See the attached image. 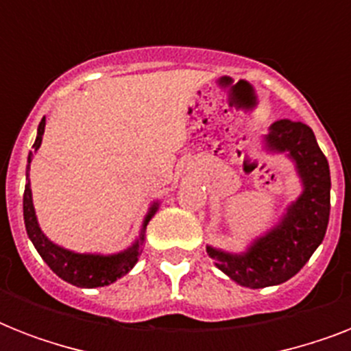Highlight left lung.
Listing matches in <instances>:
<instances>
[{"instance_id":"obj_1","label":"left lung","mask_w":351,"mask_h":351,"mask_svg":"<svg viewBox=\"0 0 351 351\" xmlns=\"http://www.w3.org/2000/svg\"><path fill=\"white\" fill-rule=\"evenodd\" d=\"M266 153H284L295 164L302 191L273 228L251 240L245 251L230 253L208 245L215 266L251 289L277 286L297 275L321 245L330 220V165L302 121L277 120L262 138Z\"/></svg>"}]
</instances>
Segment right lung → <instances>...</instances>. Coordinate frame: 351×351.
<instances>
[{
	"instance_id": "add662e5",
	"label": "right lung",
	"mask_w": 351,
	"mask_h": 351,
	"mask_svg": "<svg viewBox=\"0 0 351 351\" xmlns=\"http://www.w3.org/2000/svg\"><path fill=\"white\" fill-rule=\"evenodd\" d=\"M43 132H45V117L41 118L40 125H38V136H36V142L32 145L34 153L40 149L41 140H43ZM27 162H29V165H27V184H25L23 193L25 230H27L30 242L34 244L36 251L47 262V266L51 267L52 271L56 273L60 278H63L65 282L78 286V288H101V286H109V284L117 282L118 278H121L123 275L131 271L134 264L138 262V256L142 253L147 222L158 211V200L151 204V208H149L147 215H145V219L142 222L140 237L127 250L120 251V253H111V255H101V253H76V251H71L67 247L54 244L41 231L40 224H38V217H36L34 204H32V189H30L29 180L32 151L29 153Z\"/></svg>"
}]
</instances>
